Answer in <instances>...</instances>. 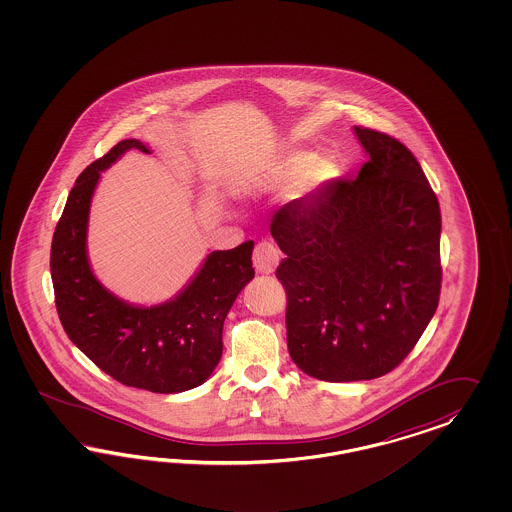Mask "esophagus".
<instances>
[{
	"label": "esophagus",
	"mask_w": 512,
	"mask_h": 512,
	"mask_svg": "<svg viewBox=\"0 0 512 512\" xmlns=\"http://www.w3.org/2000/svg\"><path fill=\"white\" fill-rule=\"evenodd\" d=\"M279 264V249L272 240H261L253 249V266L259 274H272Z\"/></svg>",
	"instance_id": "1"
}]
</instances>
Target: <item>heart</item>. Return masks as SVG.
<instances>
[{
  "instance_id": "obj_1",
  "label": "heart",
  "mask_w": 512,
  "mask_h": 512,
  "mask_svg": "<svg viewBox=\"0 0 512 512\" xmlns=\"http://www.w3.org/2000/svg\"><path fill=\"white\" fill-rule=\"evenodd\" d=\"M332 174L334 171L330 161H315V155L311 152H291L264 165L261 171L253 174L251 184L259 187L289 186L304 178V186L315 187L330 180Z\"/></svg>"
}]
</instances>
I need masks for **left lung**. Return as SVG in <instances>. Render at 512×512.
I'll return each mask as SVG.
<instances>
[{
  "label": "left lung",
  "instance_id": "1",
  "mask_svg": "<svg viewBox=\"0 0 512 512\" xmlns=\"http://www.w3.org/2000/svg\"><path fill=\"white\" fill-rule=\"evenodd\" d=\"M368 161L272 217L287 255V347L296 366L330 383L368 381L402 364L441 293V214L417 157L387 133L355 125Z\"/></svg>",
  "mask_w": 512,
  "mask_h": 512
}]
</instances>
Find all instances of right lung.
<instances>
[{"label":"right lung","mask_w":512,"mask_h":512,"mask_svg":"<svg viewBox=\"0 0 512 512\" xmlns=\"http://www.w3.org/2000/svg\"><path fill=\"white\" fill-rule=\"evenodd\" d=\"M150 150L140 140L118 142L78 176L50 249V274L63 330L97 368L125 387L159 394L202 385L223 353V321L255 276L253 240L212 251L199 274L171 302L137 308L110 295L86 255L93 189L101 171L127 150Z\"/></svg>","instance_id":"right-lung-1"}]
</instances>
